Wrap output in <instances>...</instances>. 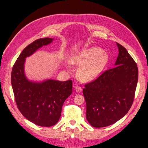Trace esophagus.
<instances>
[{
    "instance_id": "34e87169",
    "label": "esophagus",
    "mask_w": 148,
    "mask_h": 148,
    "mask_svg": "<svg viewBox=\"0 0 148 148\" xmlns=\"http://www.w3.org/2000/svg\"><path fill=\"white\" fill-rule=\"evenodd\" d=\"M75 90H76L77 92H81V90H82V88H81L80 86L79 85H76L75 86Z\"/></svg>"
}]
</instances>
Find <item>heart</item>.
<instances>
[{"instance_id": "heart-1", "label": "heart", "mask_w": 148, "mask_h": 148, "mask_svg": "<svg viewBox=\"0 0 148 148\" xmlns=\"http://www.w3.org/2000/svg\"><path fill=\"white\" fill-rule=\"evenodd\" d=\"M108 60V56L102 49L92 47L81 51L72 59V64L81 67L78 72L81 79L90 80L101 73Z\"/></svg>"}]
</instances>
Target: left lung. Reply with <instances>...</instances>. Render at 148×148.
<instances>
[{
    "mask_svg": "<svg viewBox=\"0 0 148 148\" xmlns=\"http://www.w3.org/2000/svg\"><path fill=\"white\" fill-rule=\"evenodd\" d=\"M118 56L114 68L104 71L84 85L86 119L95 128L108 127L122 118L132 105L138 68L123 46L116 43Z\"/></svg>",
    "mask_w": 148,
    "mask_h": 148,
    "instance_id": "left-lung-1",
    "label": "left lung"
}]
</instances>
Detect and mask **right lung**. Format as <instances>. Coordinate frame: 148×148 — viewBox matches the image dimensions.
Listing matches in <instances>:
<instances>
[{
    "mask_svg": "<svg viewBox=\"0 0 148 148\" xmlns=\"http://www.w3.org/2000/svg\"><path fill=\"white\" fill-rule=\"evenodd\" d=\"M53 39L34 40L25 48L12 67L11 84L19 111L28 120L41 127L55 125L61 116L62 106L72 92V81L47 79L36 83L27 79L24 72L25 58Z\"/></svg>",
    "mask_w": 148,
    "mask_h": 148,
    "instance_id": "obj_1",
    "label": "right lung"
}]
</instances>
